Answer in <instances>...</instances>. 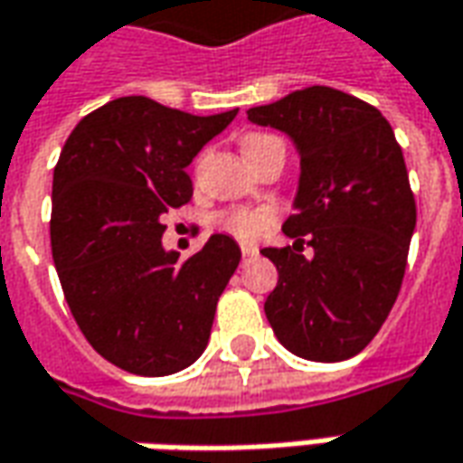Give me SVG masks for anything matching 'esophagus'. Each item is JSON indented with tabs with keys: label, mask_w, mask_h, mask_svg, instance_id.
<instances>
[{
	"label": "esophagus",
	"mask_w": 463,
	"mask_h": 463,
	"mask_svg": "<svg viewBox=\"0 0 463 463\" xmlns=\"http://www.w3.org/2000/svg\"><path fill=\"white\" fill-rule=\"evenodd\" d=\"M241 253H243V258H256L258 248L256 245H241Z\"/></svg>",
	"instance_id": "obj_1"
}]
</instances>
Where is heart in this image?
Instances as JSON below:
<instances>
[{
	"label": "heart",
	"instance_id": "obj_1",
	"mask_svg": "<svg viewBox=\"0 0 463 463\" xmlns=\"http://www.w3.org/2000/svg\"><path fill=\"white\" fill-rule=\"evenodd\" d=\"M263 139H271V137L253 134V137L245 139L243 149ZM269 222H271V215L266 210H250V207H231V210H222V213L215 215V225L220 231L231 232L241 241H256L258 235H263V231L269 228Z\"/></svg>",
	"mask_w": 463,
	"mask_h": 463
}]
</instances>
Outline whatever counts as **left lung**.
I'll return each mask as SVG.
<instances>
[{"label": "left lung", "mask_w": 463, "mask_h": 463, "mask_svg": "<svg viewBox=\"0 0 463 463\" xmlns=\"http://www.w3.org/2000/svg\"><path fill=\"white\" fill-rule=\"evenodd\" d=\"M248 121L284 131L301 159L284 222L297 243L260 250L279 271L263 304L273 335L304 360H350L380 332L403 284L416 231L403 152L375 106L326 86L256 106Z\"/></svg>", "instance_id": "8db88e82"}]
</instances>
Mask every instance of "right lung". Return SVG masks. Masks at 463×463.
Here are the masks:
<instances>
[{
	"label": "right lung",
	"mask_w": 463,
	"mask_h": 463,
	"mask_svg": "<svg viewBox=\"0 0 463 463\" xmlns=\"http://www.w3.org/2000/svg\"><path fill=\"white\" fill-rule=\"evenodd\" d=\"M235 113L126 96L88 113L60 152L50 218L60 286L90 347L126 373L172 375L205 352L241 248L215 232L177 260L162 215L190 203L184 169Z\"/></svg>",
	"instance_id": "obj_1"
}]
</instances>
